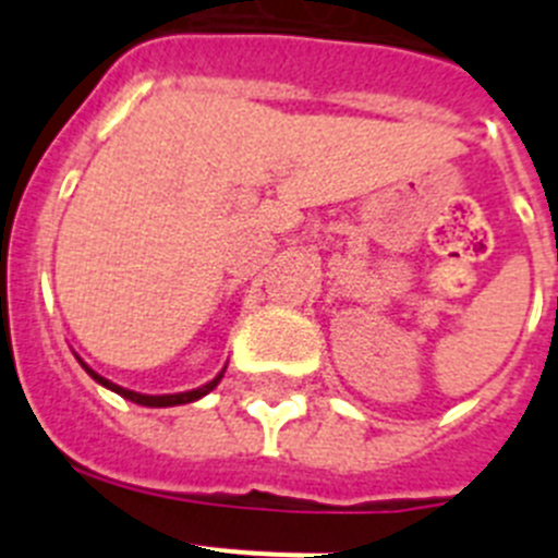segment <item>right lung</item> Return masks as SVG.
I'll return each instance as SVG.
<instances>
[{
  "label": "right lung",
  "instance_id": "1",
  "mask_svg": "<svg viewBox=\"0 0 558 558\" xmlns=\"http://www.w3.org/2000/svg\"><path fill=\"white\" fill-rule=\"evenodd\" d=\"M77 360H81V357H77ZM81 366L86 368L88 377L97 379V383H100V386H106L108 391L120 393V397L131 399V402H136V405H145V408H172V405H186V402H195V399L206 397V393H209L211 388L218 386L220 377H223V372H226V368H223V372H220L218 377L211 379V383H206V386H201V388H192V391H184V393H159V397H156V393H136V391H128V388L117 386V383H111V379L100 377V374H97L95 368H88L86 363H83V360H81Z\"/></svg>",
  "mask_w": 558,
  "mask_h": 558
}]
</instances>
